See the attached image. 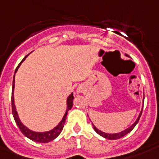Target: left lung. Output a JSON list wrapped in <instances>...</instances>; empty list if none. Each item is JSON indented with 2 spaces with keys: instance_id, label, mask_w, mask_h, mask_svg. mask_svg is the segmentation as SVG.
Returning <instances> with one entry per match:
<instances>
[{
  "instance_id": "obj_1",
  "label": "left lung",
  "mask_w": 159,
  "mask_h": 159,
  "mask_svg": "<svg viewBox=\"0 0 159 159\" xmlns=\"http://www.w3.org/2000/svg\"><path fill=\"white\" fill-rule=\"evenodd\" d=\"M142 111H143V109H142ZM142 111H141V113L139 114V117H138L137 121L134 123L133 125H131L129 128L125 129L124 131H121V132H119V133H115V134L104 133V132H102V131H101V130H99V129H98V128L96 127V126H94V125H93L94 129L96 130V132H97V133L99 134L100 136H102V137H103V138H105V139H110V140H116V139H121V138H123L124 136H125L126 134H128L129 132H130V131H131V130L134 129V127H135V126H136V125L139 123V118H140V116H141V115H142Z\"/></svg>"
}]
</instances>
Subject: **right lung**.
<instances>
[{"mask_svg":"<svg viewBox=\"0 0 159 159\" xmlns=\"http://www.w3.org/2000/svg\"><path fill=\"white\" fill-rule=\"evenodd\" d=\"M26 57H27V56L23 58V60L21 61H24ZM19 66H20V64L18 65V67ZM18 67L16 68V72L17 71ZM14 88H15V76H14V83H13V87H12V113H13V116H14V118H15L16 125L19 127V129L21 131V133L23 134V135H25L27 138H29V139L33 140L34 142H38V143H48L49 141H52L56 138H57L59 136V134L61 133V131L62 130V128L64 126L68 111H70L71 108H72V106H73V99H74L73 94L70 95L68 99H67V111H66L64 116L62 117L61 121L59 123V125H57V127H55L53 129L49 130V131H46V132H35V131H32V130L29 129L26 126H24V125L20 123V119H19V116H18V114H17V111L16 110L15 102H14Z\"/></svg>","mask_w":159,"mask_h":159,"instance_id":"add662e5","label":"right lung"}]
</instances>
